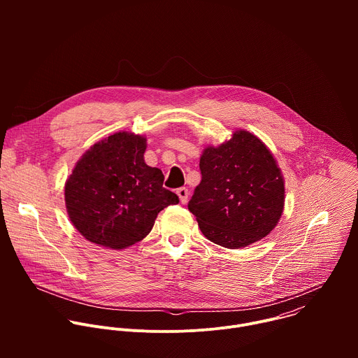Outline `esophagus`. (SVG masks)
I'll return each mask as SVG.
<instances>
[{
  "instance_id": "34e87169",
  "label": "esophagus",
  "mask_w": 358,
  "mask_h": 358,
  "mask_svg": "<svg viewBox=\"0 0 358 358\" xmlns=\"http://www.w3.org/2000/svg\"><path fill=\"white\" fill-rule=\"evenodd\" d=\"M177 195H178V198H180V201H181V203H185V202L188 201L189 192H188V189H187L185 187H181V188L177 189Z\"/></svg>"
}]
</instances>
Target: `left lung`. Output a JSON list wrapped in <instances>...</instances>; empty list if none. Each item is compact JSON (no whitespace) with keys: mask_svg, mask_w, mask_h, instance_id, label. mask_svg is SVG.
<instances>
[{"mask_svg":"<svg viewBox=\"0 0 358 358\" xmlns=\"http://www.w3.org/2000/svg\"><path fill=\"white\" fill-rule=\"evenodd\" d=\"M201 182L188 210L203 236L228 249L266 236L283 213L285 181L269 148L249 131L238 130L199 159Z\"/></svg>","mask_w":358,"mask_h":358,"instance_id":"obj_1","label":"left lung"}]
</instances>
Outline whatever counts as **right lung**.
Listing matches in <instances>:
<instances>
[{
  "label": "right lung",
  "mask_w": 358,
  "mask_h": 358,
  "mask_svg": "<svg viewBox=\"0 0 358 358\" xmlns=\"http://www.w3.org/2000/svg\"><path fill=\"white\" fill-rule=\"evenodd\" d=\"M145 137L119 131L93 144L65 184L68 215L90 242L123 249L151 231L162 210L180 202L160 169L144 163Z\"/></svg>",
  "instance_id": "1"
}]
</instances>
